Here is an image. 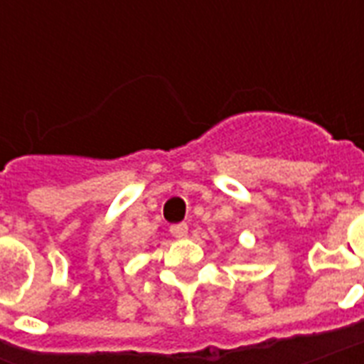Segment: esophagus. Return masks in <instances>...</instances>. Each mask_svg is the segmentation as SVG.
I'll use <instances>...</instances> for the list:
<instances>
[{
    "instance_id": "1",
    "label": "esophagus",
    "mask_w": 364,
    "mask_h": 364,
    "mask_svg": "<svg viewBox=\"0 0 364 364\" xmlns=\"http://www.w3.org/2000/svg\"><path fill=\"white\" fill-rule=\"evenodd\" d=\"M170 232L173 238L177 240H183V238H187L188 236V227L185 225V223H179V225H173V227L170 228Z\"/></svg>"
}]
</instances>
